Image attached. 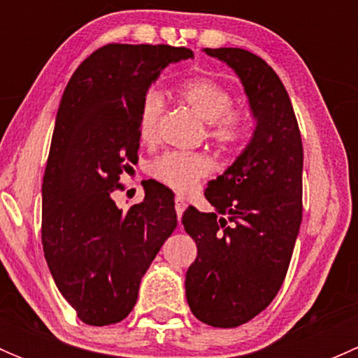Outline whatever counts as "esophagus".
I'll use <instances>...</instances> for the list:
<instances>
[{"label": "esophagus", "instance_id": "obj_1", "mask_svg": "<svg viewBox=\"0 0 358 358\" xmlns=\"http://www.w3.org/2000/svg\"><path fill=\"white\" fill-rule=\"evenodd\" d=\"M185 208H187V202L182 199V197H176L175 199V209H176V215H178V220L182 218V215H183V211H185Z\"/></svg>", "mask_w": 358, "mask_h": 358}]
</instances>
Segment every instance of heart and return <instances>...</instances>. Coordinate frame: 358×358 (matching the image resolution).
Wrapping results in <instances>:
<instances>
[{
  "label": "heart",
  "instance_id": "obj_1",
  "mask_svg": "<svg viewBox=\"0 0 358 358\" xmlns=\"http://www.w3.org/2000/svg\"><path fill=\"white\" fill-rule=\"evenodd\" d=\"M180 99L204 122L209 124V136L223 149L237 145L246 133V121L232 110L234 96L229 88L213 79H192L180 88ZM164 96L156 88L147 90L138 107L136 131L143 143H154L159 136V124L164 114ZM215 169V162L206 154L168 152L150 166V173L159 182L176 192H189Z\"/></svg>",
  "mask_w": 358,
  "mask_h": 358
}]
</instances>
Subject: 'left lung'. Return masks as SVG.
<instances>
[{"instance_id": "1", "label": "left lung", "mask_w": 358, "mask_h": 358, "mask_svg": "<svg viewBox=\"0 0 358 358\" xmlns=\"http://www.w3.org/2000/svg\"><path fill=\"white\" fill-rule=\"evenodd\" d=\"M244 86L255 131L182 216L197 258L185 275L190 310L213 327H237L266 308L284 282L301 225L303 145L289 95L272 67L243 48H204Z\"/></svg>"}]
</instances>
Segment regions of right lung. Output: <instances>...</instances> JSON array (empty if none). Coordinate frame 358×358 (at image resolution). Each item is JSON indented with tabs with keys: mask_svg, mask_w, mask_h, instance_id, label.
<instances>
[{
	"mask_svg": "<svg viewBox=\"0 0 358 358\" xmlns=\"http://www.w3.org/2000/svg\"><path fill=\"white\" fill-rule=\"evenodd\" d=\"M194 59L169 45H106L72 74L60 100L43 178L41 241L57 287L88 326L121 322L140 280L176 229L173 192L150 185L122 211L110 194L140 147L143 95L169 64Z\"/></svg>",
	"mask_w": 358,
	"mask_h": 358,
	"instance_id": "add662e5",
	"label": "right lung"
}]
</instances>
